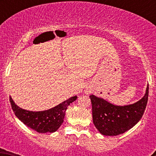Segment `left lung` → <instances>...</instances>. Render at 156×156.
<instances>
[{"mask_svg": "<svg viewBox=\"0 0 156 156\" xmlns=\"http://www.w3.org/2000/svg\"><path fill=\"white\" fill-rule=\"evenodd\" d=\"M149 84L139 101L127 106H116L91 94L93 122L101 134L117 136L132 128L142 118L146 107Z\"/></svg>", "mask_w": 156, "mask_h": 156, "instance_id": "left-lung-1", "label": "left lung"}]
</instances>
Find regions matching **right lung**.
Returning a JSON list of instances; mask_svg holds the SVG:
<instances>
[{"label":"right lung","mask_w":156,"mask_h":156,"mask_svg":"<svg viewBox=\"0 0 156 156\" xmlns=\"http://www.w3.org/2000/svg\"><path fill=\"white\" fill-rule=\"evenodd\" d=\"M78 97H72L55 107L44 111L33 112L19 107L10 97L11 107L16 116L24 125L38 133H53L62 124L67 107L77 100Z\"/></svg>","instance_id":"1"}]
</instances>
